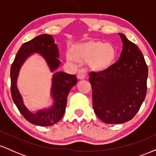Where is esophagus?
<instances>
[{
	"mask_svg": "<svg viewBox=\"0 0 156 156\" xmlns=\"http://www.w3.org/2000/svg\"><path fill=\"white\" fill-rule=\"evenodd\" d=\"M86 76H87V70L85 69H83V68L79 69V71L78 73V78H79V79H83Z\"/></svg>",
	"mask_w": 156,
	"mask_h": 156,
	"instance_id": "34e87169",
	"label": "esophagus"
}]
</instances>
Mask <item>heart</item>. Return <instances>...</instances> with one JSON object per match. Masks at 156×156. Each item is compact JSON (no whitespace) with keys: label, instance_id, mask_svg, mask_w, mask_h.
<instances>
[{"label":"heart","instance_id":"1","mask_svg":"<svg viewBox=\"0 0 156 156\" xmlns=\"http://www.w3.org/2000/svg\"><path fill=\"white\" fill-rule=\"evenodd\" d=\"M115 55L114 48L111 44L102 42H89L74 48L72 55H67V60L73 62L75 59L91 61L93 59L97 67H105L108 66Z\"/></svg>","mask_w":156,"mask_h":156}]
</instances>
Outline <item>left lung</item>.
<instances>
[{"label":"left lung","instance_id":"8db88e82","mask_svg":"<svg viewBox=\"0 0 156 156\" xmlns=\"http://www.w3.org/2000/svg\"><path fill=\"white\" fill-rule=\"evenodd\" d=\"M119 60L106 69L89 73L94 112L108 124L130 120L147 94L148 68L141 51L122 34Z\"/></svg>","mask_w":156,"mask_h":156}]
</instances>
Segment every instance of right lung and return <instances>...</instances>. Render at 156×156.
<instances>
[{
    "label": "right lung",
    "mask_w": 156,
    "mask_h": 156,
    "mask_svg": "<svg viewBox=\"0 0 156 156\" xmlns=\"http://www.w3.org/2000/svg\"><path fill=\"white\" fill-rule=\"evenodd\" d=\"M39 53L47 62L51 71L59 67V53L53 37L42 34L25 42L21 46L12 64L10 70L11 93L12 100L19 112L26 120L39 126H51L58 122L63 117L67 105V96L69 91L77 83V77L64 72H57L53 76L51 94L54 101L50 108L39 110L33 113L30 112L23 103L20 93L17 87V79L23 62L32 53Z\"/></svg>",
    "instance_id": "1"
}]
</instances>
